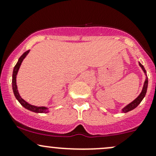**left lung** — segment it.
Masks as SVG:
<instances>
[{
    "label": "left lung",
    "instance_id": "8db88e82",
    "mask_svg": "<svg viewBox=\"0 0 156 156\" xmlns=\"http://www.w3.org/2000/svg\"><path fill=\"white\" fill-rule=\"evenodd\" d=\"M139 65H140V66L141 67V69H143V71H144V72L145 73V75H146V80H145V81H144V87H143L142 91H141V93L140 94V95L138 96V97H136V98L133 101H132L131 103H129V104H127L126 106H125V107L122 108V112L124 113H126V112H130V111H131V110L134 109V108H136V106H137L138 105L141 103V101L143 100V99H144L146 96V90H147V87H148V78H147V76H146V72L145 69H144V66H143L140 62H139Z\"/></svg>",
    "mask_w": 156,
    "mask_h": 156
}]
</instances>
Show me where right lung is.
I'll return each instance as SVG.
<instances>
[{"label": "right lung", "mask_w": 156, "mask_h": 156, "mask_svg": "<svg viewBox=\"0 0 156 156\" xmlns=\"http://www.w3.org/2000/svg\"><path fill=\"white\" fill-rule=\"evenodd\" d=\"M30 50L25 52L23 55L20 57L18 62L16 64L15 67L13 69V72H12V90H13V94L15 95L16 100L20 102V104L23 106L24 108H27L28 110L31 112H34L36 113H47L48 112L49 110L48 108L45 107V106H33V105L29 104V103L26 101V100H23L21 97H20V94H19L18 89H17V84H16V75L18 74L19 69L20 68V66H21L22 62H23V59L26 58V56H27L28 53H29Z\"/></svg>", "instance_id": "obj_1"}]
</instances>
